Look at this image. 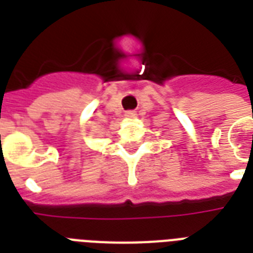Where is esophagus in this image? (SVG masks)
<instances>
[{"label":"esophagus","mask_w":253,"mask_h":253,"mask_svg":"<svg viewBox=\"0 0 253 253\" xmlns=\"http://www.w3.org/2000/svg\"><path fill=\"white\" fill-rule=\"evenodd\" d=\"M125 117H127V118H134V117H136V113H135L134 110H128V111H126Z\"/></svg>","instance_id":"1"}]
</instances>
